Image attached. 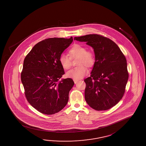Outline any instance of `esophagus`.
Here are the masks:
<instances>
[{"label": "esophagus", "instance_id": "1", "mask_svg": "<svg viewBox=\"0 0 146 146\" xmlns=\"http://www.w3.org/2000/svg\"><path fill=\"white\" fill-rule=\"evenodd\" d=\"M74 80V82L75 84H77V82H78V80Z\"/></svg>", "mask_w": 146, "mask_h": 146}]
</instances>
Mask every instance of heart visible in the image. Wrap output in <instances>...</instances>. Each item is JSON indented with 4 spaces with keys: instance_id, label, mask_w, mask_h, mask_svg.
Segmentation results:
<instances>
[{
    "instance_id": "b5f03b06",
    "label": "heart",
    "mask_w": 146,
    "mask_h": 146,
    "mask_svg": "<svg viewBox=\"0 0 146 146\" xmlns=\"http://www.w3.org/2000/svg\"><path fill=\"white\" fill-rule=\"evenodd\" d=\"M71 58H78L77 68L72 69L66 73L68 77L74 80H80L86 76L88 70L86 66L91 67L95 62L94 54L90 51H87L85 47L80 44H75L69 50ZM67 55L61 54L59 58V61L61 66L65 70H68L71 67V59Z\"/></svg>"
}]
</instances>
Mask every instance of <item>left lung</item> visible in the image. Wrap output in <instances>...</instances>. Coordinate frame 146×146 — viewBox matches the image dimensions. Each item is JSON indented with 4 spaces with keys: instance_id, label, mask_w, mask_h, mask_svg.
I'll return each mask as SVG.
<instances>
[{
    "instance_id": "left-lung-1",
    "label": "left lung",
    "mask_w": 146,
    "mask_h": 146,
    "mask_svg": "<svg viewBox=\"0 0 146 146\" xmlns=\"http://www.w3.org/2000/svg\"><path fill=\"white\" fill-rule=\"evenodd\" d=\"M74 39L86 42L95 55L91 75L84 80L86 101L95 110H108L123 96L129 78L126 58L118 46L104 36L91 34Z\"/></svg>"
}]
</instances>
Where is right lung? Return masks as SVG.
Listing matches in <instances>:
<instances>
[{
  "label": "right lung",
  "instance_id": "obj_1",
  "mask_svg": "<svg viewBox=\"0 0 146 146\" xmlns=\"http://www.w3.org/2000/svg\"><path fill=\"white\" fill-rule=\"evenodd\" d=\"M72 42V36L47 38L36 44L25 57L21 73L25 96L40 113L54 114L68 103L74 83L70 78L59 80L64 71L59 58Z\"/></svg>",
  "mask_w": 146,
  "mask_h": 146
}]
</instances>
